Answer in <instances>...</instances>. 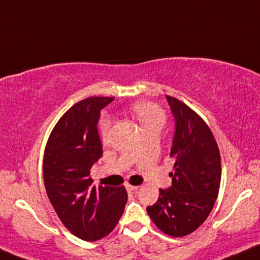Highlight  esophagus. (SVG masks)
<instances>
[{
	"mask_svg": "<svg viewBox=\"0 0 260 260\" xmlns=\"http://www.w3.org/2000/svg\"><path fill=\"white\" fill-rule=\"evenodd\" d=\"M137 189H139V185H131V184L126 185V190L129 191H136Z\"/></svg>",
	"mask_w": 260,
	"mask_h": 260,
	"instance_id": "1",
	"label": "esophagus"
}]
</instances>
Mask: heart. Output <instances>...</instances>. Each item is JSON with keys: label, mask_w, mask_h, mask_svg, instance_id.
Listing matches in <instances>:
<instances>
[{"label": "heart", "mask_w": 260, "mask_h": 260, "mask_svg": "<svg viewBox=\"0 0 260 260\" xmlns=\"http://www.w3.org/2000/svg\"><path fill=\"white\" fill-rule=\"evenodd\" d=\"M137 119L140 120L142 130H161L165 125L166 115L158 105L152 102H139L133 107ZM102 139L106 140L111 129V119L104 118L100 124Z\"/></svg>", "instance_id": "1"}]
</instances>
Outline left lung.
<instances>
[{"instance_id":"1","label":"left lung","mask_w":260,"mask_h":260,"mask_svg":"<svg viewBox=\"0 0 260 260\" xmlns=\"http://www.w3.org/2000/svg\"><path fill=\"white\" fill-rule=\"evenodd\" d=\"M175 118V134L170 156L175 160L170 172L172 184L159 189L158 201L147 207L158 228L174 238L193 233L212 211L218 197L219 149L210 127L187 105L166 95Z\"/></svg>"}]
</instances>
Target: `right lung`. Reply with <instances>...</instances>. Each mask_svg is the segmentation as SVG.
Returning <instances> with one entry per match:
<instances>
[{"label":"right lung","instance_id":"obj_1","mask_svg":"<svg viewBox=\"0 0 260 260\" xmlns=\"http://www.w3.org/2000/svg\"><path fill=\"white\" fill-rule=\"evenodd\" d=\"M113 98H89L72 106L50 134L43 179L54 210L77 238L96 241L107 236L124 212V187L92 185L90 170L102 156L98 123Z\"/></svg>","mask_w":260,"mask_h":260}]
</instances>
